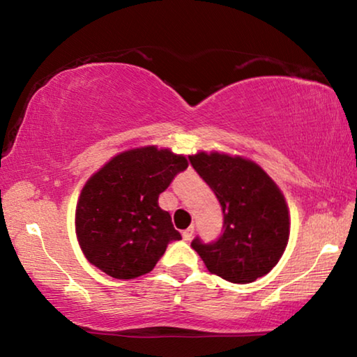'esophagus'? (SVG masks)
<instances>
[{
    "label": "esophagus",
    "instance_id": "esophagus-1",
    "mask_svg": "<svg viewBox=\"0 0 357 357\" xmlns=\"http://www.w3.org/2000/svg\"><path fill=\"white\" fill-rule=\"evenodd\" d=\"M192 236H194V227L190 226V227H188V229L185 231H183V238L185 242H189L190 238H192Z\"/></svg>",
    "mask_w": 357,
    "mask_h": 357
}]
</instances>
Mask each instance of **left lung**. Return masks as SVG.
<instances>
[{"label": "left lung", "instance_id": "left-lung-1", "mask_svg": "<svg viewBox=\"0 0 357 357\" xmlns=\"http://www.w3.org/2000/svg\"><path fill=\"white\" fill-rule=\"evenodd\" d=\"M222 210L216 241L195 237L192 247L210 273L232 284H250L274 268L289 242L290 220L278 185L257 163L226 153L189 157Z\"/></svg>", "mask_w": 357, "mask_h": 357}]
</instances>
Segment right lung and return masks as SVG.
<instances>
[{
  "label": "right lung",
  "mask_w": 357,
  "mask_h": 357,
  "mask_svg": "<svg viewBox=\"0 0 357 357\" xmlns=\"http://www.w3.org/2000/svg\"><path fill=\"white\" fill-rule=\"evenodd\" d=\"M185 168V157L151 146L120 153L93 174L75 216L88 261L115 279L151 273L168 243L181 241L158 195Z\"/></svg>",
  "instance_id": "1"
}]
</instances>
